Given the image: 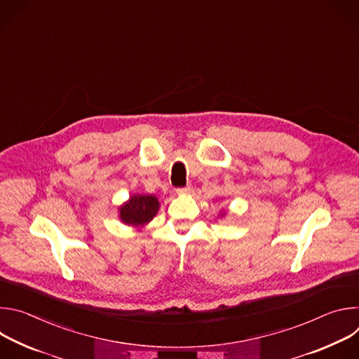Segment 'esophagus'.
Segmentation results:
<instances>
[{
    "instance_id": "34e87169",
    "label": "esophagus",
    "mask_w": 359,
    "mask_h": 359,
    "mask_svg": "<svg viewBox=\"0 0 359 359\" xmlns=\"http://www.w3.org/2000/svg\"><path fill=\"white\" fill-rule=\"evenodd\" d=\"M191 191H193V187H191L190 184H187L186 187H180V189L176 190L177 194H189V193H191Z\"/></svg>"
}]
</instances>
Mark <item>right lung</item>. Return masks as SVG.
Here are the masks:
<instances>
[{"mask_svg":"<svg viewBox=\"0 0 359 359\" xmlns=\"http://www.w3.org/2000/svg\"><path fill=\"white\" fill-rule=\"evenodd\" d=\"M161 203L156 196L135 194L119 208V219L129 226L143 227L156 216Z\"/></svg>","mask_w":359,"mask_h":359,"instance_id":"right-lung-1","label":"right lung"}]
</instances>
